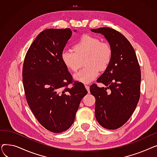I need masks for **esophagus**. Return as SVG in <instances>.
Returning a JSON list of instances; mask_svg holds the SVG:
<instances>
[{
  "label": "esophagus",
  "mask_w": 157,
  "mask_h": 157,
  "mask_svg": "<svg viewBox=\"0 0 157 157\" xmlns=\"http://www.w3.org/2000/svg\"><path fill=\"white\" fill-rule=\"evenodd\" d=\"M85 88H86V90L88 91V93H90V87H89V86H88V85H85Z\"/></svg>",
  "instance_id": "1"
}]
</instances>
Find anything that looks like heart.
I'll return each instance as SVG.
<instances>
[{"mask_svg": "<svg viewBox=\"0 0 157 157\" xmlns=\"http://www.w3.org/2000/svg\"><path fill=\"white\" fill-rule=\"evenodd\" d=\"M74 52L63 50L61 59L69 70L76 72L85 60L86 68L74 74V79L83 84H88L98 76V69L105 71L112 60L113 51L110 45L101 42L100 39L91 35H83L73 47Z\"/></svg>", "mask_w": 157, "mask_h": 157, "instance_id": "heart-1", "label": "heart"}]
</instances>
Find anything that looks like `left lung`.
<instances>
[{
    "label": "left lung",
    "mask_w": 157,
    "mask_h": 157,
    "mask_svg": "<svg viewBox=\"0 0 157 157\" xmlns=\"http://www.w3.org/2000/svg\"><path fill=\"white\" fill-rule=\"evenodd\" d=\"M91 31L103 35L113 51L109 67L97 80L105 87L93 84L90 88L95 98V118L104 128L117 129L128 120L137 105L141 70L132 46L121 33L109 27Z\"/></svg>",
    "instance_id": "obj_1"
}]
</instances>
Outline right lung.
Masks as SVG:
<instances>
[{
  "label": "right lung",
  "instance_id": "add662e5",
  "mask_svg": "<svg viewBox=\"0 0 157 157\" xmlns=\"http://www.w3.org/2000/svg\"><path fill=\"white\" fill-rule=\"evenodd\" d=\"M72 34L69 29L41 32L23 62V84L27 103L38 121L54 133L71 127L80 102L88 93L80 82L68 87L72 77L61 54Z\"/></svg>",
  "mask_w": 157,
  "mask_h": 157
}]
</instances>
